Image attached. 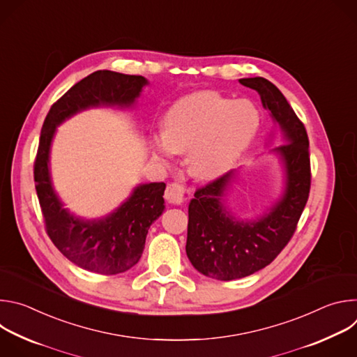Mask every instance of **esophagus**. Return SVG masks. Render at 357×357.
Segmentation results:
<instances>
[{
  "instance_id": "1",
  "label": "esophagus",
  "mask_w": 357,
  "mask_h": 357,
  "mask_svg": "<svg viewBox=\"0 0 357 357\" xmlns=\"http://www.w3.org/2000/svg\"><path fill=\"white\" fill-rule=\"evenodd\" d=\"M165 199L169 203H174V205H183V203H186L190 199V190L181 183L172 182L167 186Z\"/></svg>"
}]
</instances>
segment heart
<instances>
[{
  "label": "heart",
  "instance_id": "b5f03b06",
  "mask_svg": "<svg viewBox=\"0 0 357 357\" xmlns=\"http://www.w3.org/2000/svg\"><path fill=\"white\" fill-rule=\"evenodd\" d=\"M260 114L251 101L229 100L205 90L178 100L165 113L162 134L151 138L152 151L169 160L188 151L189 171L202 179L229 171L257 134Z\"/></svg>",
  "mask_w": 357,
  "mask_h": 357
}]
</instances>
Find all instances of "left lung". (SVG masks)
Here are the masks:
<instances>
[{
	"label": "left lung",
	"mask_w": 357,
	"mask_h": 357,
	"mask_svg": "<svg viewBox=\"0 0 357 357\" xmlns=\"http://www.w3.org/2000/svg\"><path fill=\"white\" fill-rule=\"evenodd\" d=\"M256 90L266 110L280 127V155L285 188L282 196L256 220H238L225 205V196L236 171L197 188L189 203L186 254L203 275L231 281L264 268L282 251L295 233L311 189L310 139L284 94L264 77L238 80Z\"/></svg>",
	"instance_id": "obj_1"
}]
</instances>
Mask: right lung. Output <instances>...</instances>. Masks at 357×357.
<instances>
[{
	"label": "right lung",
	"mask_w": 357,
	"mask_h": 357,
	"mask_svg": "<svg viewBox=\"0 0 357 357\" xmlns=\"http://www.w3.org/2000/svg\"><path fill=\"white\" fill-rule=\"evenodd\" d=\"M148 80L142 76L97 70L70 87L50 107L40 130L33 165L35 189L45 229L56 248L76 266L105 275L130 270L142 256L148 229L164 209V182L138 185L106 218L84 220L63 208L49 172L56 127L90 107H131Z\"/></svg>",
	"instance_id": "1"
}]
</instances>
